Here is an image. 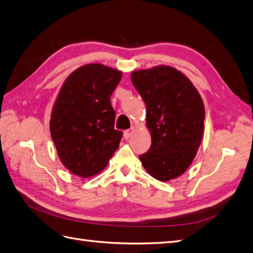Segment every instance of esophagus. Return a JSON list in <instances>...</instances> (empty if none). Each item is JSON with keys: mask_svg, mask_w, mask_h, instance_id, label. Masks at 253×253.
<instances>
[{"mask_svg": "<svg viewBox=\"0 0 253 253\" xmlns=\"http://www.w3.org/2000/svg\"><path fill=\"white\" fill-rule=\"evenodd\" d=\"M133 131H134V129L133 128H131V129H127V130H125L124 131V138L125 139H129L131 137V134L133 133Z\"/></svg>", "mask_w": 253, "mask_h": 253, "instance_id": "34e87169", "label": "esophagus"}]
</instances>
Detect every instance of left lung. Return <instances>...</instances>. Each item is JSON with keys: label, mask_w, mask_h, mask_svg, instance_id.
<instances>
[{"label": "left lung", "mask_w": 253, "mask_h": 253, "mask_svg": "<svg viewBox=\"0 0 253 253\" xmlns=\"http://www.w3.org/2000/svg\"><path fill=\"white\" fill-rule=\"evenodd\" d=\"M131 82L146 105L152 144L139 158L158 181L180 177L196 156L204 136L205 107L186 76L170 66L137 70Z\"/></svg>", "instance_id": "1"}]
</instances>
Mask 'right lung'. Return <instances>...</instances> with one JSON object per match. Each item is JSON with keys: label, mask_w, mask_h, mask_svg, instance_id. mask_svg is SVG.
Masks as SVG:
<instances>
[{"label": "right lung", "mask_w": 253, "mask_h": 253, "mask_svg": "<svg viewBox=\"0 0 253 253\" xmlns=\"http://www.w3.org/2000/svg\"><path fill=\"white\" fill-rule=\"evenodd\" d=\"M122 75L101 63L84 64L63 82L52 105L49 130L58 156L81 178L102 171L120 145L110 98Z\"/></svg>", "instance_id": "obj_1"}]
</instances>
